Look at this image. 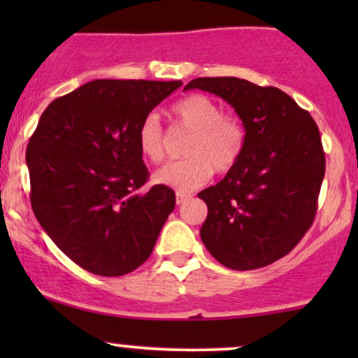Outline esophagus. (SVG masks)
<instances>
[{
    "instance_id": "obj_1",
    "label": "esophagus",
    "mask_w": 358,
    "mask_h": 358,
    "mask_svg": "<svg viewBox=\"0 0 358 358\" xmlns=\"http://www.w3.org/2000/svg\"><path fill=\"white\" fill-rule=\"evenodd\" d=\"M192 195H188V193H182V192H176V205H182L187 202L188 199H190Z\"/></svg>"
}]
</instances>
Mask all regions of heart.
<instances>
[{
    "label": "heart",
    "mask_w": 358,
    "mask_h": 358,
    "mask_svg": "<svg viewBox=\"0 0 358 358\" xmlns=\"http://www.w3.org/2000/svg\"><path fill=\"white\" fill-rule=\"evenodd\" d=\"M173 116L183 129L192 131L185 143L187 158L168 163L156 171L159 185L178 192H192L212 178L213 170L225 173L241 159L245 131L237 117L222 114L220 106L202 94L183 97L173 106ZM141 155L151 163L163 162L166 136L158 114L150 113L138 129Z\"/></svg>",
    "instance_id": "b5f03b06"
}]
</instances>
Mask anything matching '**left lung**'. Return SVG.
Here are the masks:
<instances>
[{
    "mask_svg": "<svg viewBox=\"0 0 358 358\" xmlns=\"http://www.w3.org/2000/svg\"><path fill=\"white\" fill-rule=\"evenodd\" d=\"M187 89L222 97L245 131L237 165L199 193L208 207L202 242L225 268H264L291 252L315 220L324 176L318 126L276 87L237 77H200Z\"/></svg>",
    "mask_w": 358,
    "mask_h": 358,
    "instance_id": "left-lung-1",
    "label": "left lung"
}]
</instances>
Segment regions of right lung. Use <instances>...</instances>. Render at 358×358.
<instances>
[{
	"label": "right lung",
	"mask_w": 358,
	"mask_h": 358,
	"mask_svg": "<svg viewBox=\"0 0 358 358\" xmlns=\"http://www.w3.org/2000/svg\"><path fill=\"white\" fill-rule=\"evenodd\" d=\"M182 80L97 79L48 104L27 148L31 208L65 256L97 276H122L150 257L175 208L138 145L141 121Z\"/></svg>",
	"instance_id": "add662e5"
}]
</instances>
